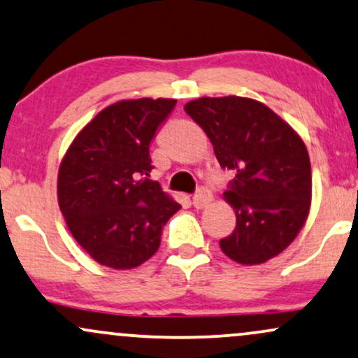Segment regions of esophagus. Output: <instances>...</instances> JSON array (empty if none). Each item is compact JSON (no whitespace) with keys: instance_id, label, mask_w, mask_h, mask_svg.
Returning a JSON list of instances; mask_svg holds the SVG:
<instances>
[{"instance_id":"1","label":"esophagus","mask_w":358,"mask_h":358,"mask_svg":"<svg viewBox=\"0 0 358 358\" xmlns=\"http://www.w3.org/2000/svg\"><path fill=\"white\" fill-rule=\"evenodd\" d=\"M211 201H213L211 191H209V189H206V187H199V189H197L196 194L192 196V204H194V208H197V209L206 208V206L211 203Z\"/></svg>"}]
</instances>
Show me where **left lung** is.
<instances>
[{"label":"left lung","instance_id":"8db88e82","mask_svg":"<svg viewBox=\"0 0 358 358\" xmlns=\"http://www.w3.org/2000/svg\"><path fill=\"white\" fill-rule=\"evenodd\" d=\"M184 110L209 137L222 169L236 174L224 192L236 228L220 241L222 253L241 264L280 255L310 211L312 167L303 141L253 99L203 96Z\"/></svg>","mask_w":358,"mask_h":358}]
</instances>
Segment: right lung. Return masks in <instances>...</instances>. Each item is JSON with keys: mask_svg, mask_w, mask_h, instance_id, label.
<instances>
[{"mask_svg": "<svg viewBox=\"0 0 358 358\" xmlns=\"http://www.w3.org/2000/svg\"><path fill=\"white\" fill-rule=\"evenodd\" d=\"M174 99L122 100L83 127L58 171V204L70 233L96 263L130 270L159 250L180 206L149 179V147Z\"/></svg>", "mask_w": 358, "mask_h": 358, "instance_id": "add662e5", "label": "right lung"}]
</instances>
